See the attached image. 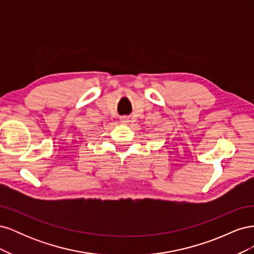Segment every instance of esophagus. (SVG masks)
I'll list each match as a JSON object with an SVG mask.
<instances>
[{"instance_id":"obj_1","label":"esophagus","mask_w":254,"mask_h":254,"mask_svg":"<svg viewBox=\"0 0 254 254\" xmlns=\"http://www.w3.org/2000/svg\"><path fill=\"white\" fill-rule=\"evenodd\" d=\"M120 120H121L122 124H128V123H129V119L127 117H121Z\"/></svg>"}]
</instances>
